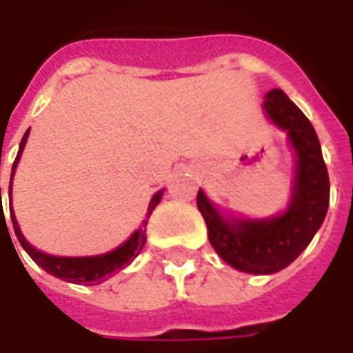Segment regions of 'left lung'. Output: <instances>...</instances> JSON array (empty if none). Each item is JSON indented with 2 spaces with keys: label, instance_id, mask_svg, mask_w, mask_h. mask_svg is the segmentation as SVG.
Segmentation results:
<instances>
[{
  "label": "left lung",
  "instance_id": "1",
  "mask_svg": "<svg viewBox=\"0 0 353 353\" xmlns=\"http://www.w3.org/2000/svg\"><path fill=\"white\" fill-rule=\"evenodd\" d=\"M265 109L274 123L288 130L296 153V179L288 212L274 219L230 223L204 192L196 194L210 244L225 263L250 274H274L291 265L310 244L329 208V174L312 123L280 88L266 94Z\"/></svg>",
  "mask_w": 353,
  "mask_h": 353
}]
</instances>
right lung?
Segmentation results:
<instances>
[{
    "instance_id": "obj_1",
    "label": "right lung",
    "mask_w": 353,
    "mask_h": 353,
    "mask_svg": "<svg viewBox=\"0 0 353 353\" xmlns=\"http://www.w3.org/2000/svg\"><path fill=\"white\" fill-rule=\"evenodd\" d=\"M30 130L24 134V138L20 141V149L19 154H17V159H14V164H12V172H14V166H17V162H19L20 154H22V149L26 145V139ZM11 183H12V174H11ZM9 192H11V187H9ZM0 194H1V187H0ZM162 199V191H159L154 194L151 202H149V208H147V219H149V215L154 210V206L161 202ZM5 219V217H3ZM11 219H12V229H14V234L19 238L20 245L24 248L28 252V255L32 257V259L37 263V265L41 266L45 272L52 274V276H57V278H62L65 281H72V283H87V285H94V283H100L108 278L109 274H113L119 268H123L124 265H128L132 259H136L139 255V252L143 250V245H145V225L147 219L141 223V227H139L134 234H132L123 245H119L117 250L113 252L105 253V255H98V257H54V255H47V253L39 252V250H35L34 245H30L26 242V238L22 236V232L19 229V223L14 219V214H12V208H11ZM7 227V225H5ZM9 232V229H7Z\"/></svg>"
}]
</instances>
